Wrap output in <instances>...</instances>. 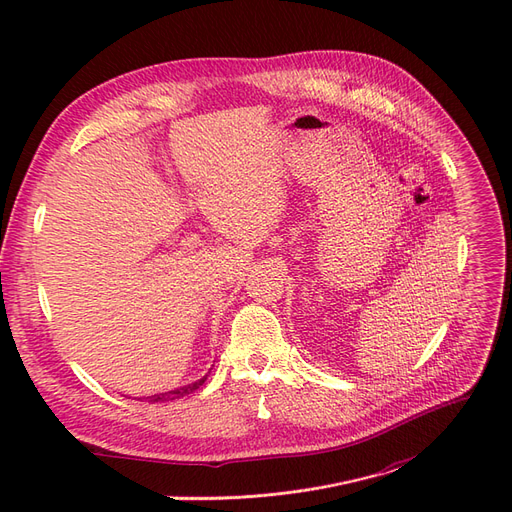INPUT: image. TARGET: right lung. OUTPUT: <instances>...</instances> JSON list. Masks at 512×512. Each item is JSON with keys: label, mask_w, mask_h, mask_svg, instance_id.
I'll list each match as a JSON object with an SVG mask.
<instances>
[{"label": "right lung", "mask_w": 512, "mask_h": 512, "mask_svg": "<svg viewBox=\"0 0 512 512\" xmlns=\"http://www.w3.org/2000/svg\"><path fill=\"white\" fill-rule=\"evenodd\" d=\"M206 382V375L202 377V380H198V382H194V384H187V386H181V388H177V390H168V392H162V394H154V396H147V399L151 401V403H164V401H175V399H181V396H185V394H192V392H196L202 384Z\"/></svg>", "instance_id": "1"}]
</instances>
